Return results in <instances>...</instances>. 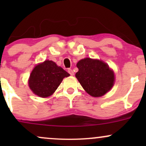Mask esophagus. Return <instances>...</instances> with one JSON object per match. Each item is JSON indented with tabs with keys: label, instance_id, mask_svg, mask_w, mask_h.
I'll list each match as a JSON object with an SVG mask.
<instances>
[{
	"label": "esophagus",
	"instance_id": "34e87169",
	"mask_svg": "<svg viewBox=\"0 0 146 146\" xmlns=\"http://www.w3.org/2000/svg\"><path fill=\"white\" fill-rule=\"evenodd\" d=\"M68 73H69V74L71 75H74V72H73V71L72 69H68Z\"/></svg>",
	"mask_w": 146,
	"mask_h": 146
}]
</instances>
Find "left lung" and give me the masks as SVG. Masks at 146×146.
Wrapping results in <instances>:
<instances>
[{"mask_svg":"<svg viewBox=\"0 0 146 146\" xmlns=\"http://www.w3.org/2000/svg\"><path fill=\"white\" fill-rule=\"evenodd\" d=\"M79 71L75 74L79 82L92 97L103 96L115 83V74L106 63L86 58L77 63Z\"/></svg>","mask_w":146,"mask_h":146,"instance_id":"left-lung-1","label":"left lung"}]
</instances>
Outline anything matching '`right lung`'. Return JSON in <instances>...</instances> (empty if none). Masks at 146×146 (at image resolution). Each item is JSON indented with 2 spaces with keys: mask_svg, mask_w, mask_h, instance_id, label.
Returning a JSON list of instances; mask_svg holds the SVG:
<instances>
[{
  "mask_svg": "<svg viewBox=\"0 0 146 146\" xmlns=\"http://www.w3.org/2000/svg\"><path fill=\"white\" fill-rule=\"evenodd\" d=\"M69 75L54 62L45 60L36 65L31 71L29 86L35 95L43 98H48L56 91L63 79Z\"/></svg>",
  "mask_w": 146,
  "mask_h": 146,
  "instance_id": "right-lung-1",
  "label": "right lung"
}]
</instances>
